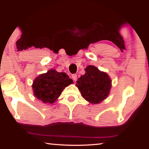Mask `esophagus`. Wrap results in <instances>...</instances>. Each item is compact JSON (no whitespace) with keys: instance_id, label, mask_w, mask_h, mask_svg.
Here are the masks:
<instances>
[{"instance_id":"1","label":"esophagus","mask_w":149,"mask_h":149,"mask_svg":"<svg viewBox=\"0 0 149 149\" xmlns=\"http://www.w3.org/2000/svg\"><path fill=\"white\" fill-rule=\"evenodd\" d=\"M72 79H73V80L74 81H77V75L76 74H73L72 75Z\"/></svg>"}]
</instances>
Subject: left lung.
Segmentation results:
<instances>
[{"label":"left lung","instance_id":"left-lung-1","mask_svg":"<svg viewBox=\"0 0 149 149\" xmlns=\"http://www.w3.org/2000/svg\"><path fill=\"white\" fill-rule=\"evenodd\" d=\"M85 74L76 82L82 97L91 104H99L107 99L111 89V79L107 73L94 65H88Z\"/></svg>","mask_w":149,"mask_h":149}]
</instances>
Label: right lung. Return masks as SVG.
<instances>
[{
  "label": "right lung",
  "instance_id": "add662e5",
  "mask_svg": "<svg viewBox=\"0 0 149 149\" xmlns=\"http://www.w3.org/2000/svg\"><path fill=\"white\" fill-rule=\"evenodd\" d=\"M72 83L73 80L65 73L50 70L35 78L32 87L37 99L46 104H52L60 97L65 87Z\"/></svg>",
  "mask_w": 149,
  "mask_h": 149
}]
</instances>
